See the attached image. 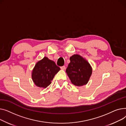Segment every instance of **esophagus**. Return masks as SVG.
<instances>
[{
	"label": "esophagus",
	"instance_id": "obj_1",
	"mask_svg": "<svg viewBox=\"0 0 126 126\" xmlns=\"http://www.w3.org/2000/svg\"><path fill=\"white\" fill-rule=\"evenodd\" d=\"M61 69L63 70H64L65 69V66H61Z\"/></svg>",
	"mask_w": 126,
	"mask_h": 126
}]
</instances>
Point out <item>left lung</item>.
<instances>
[{
    "label": "left lung",
    "instance_id": "obj_1",
    "mask_svg": "<svg viewBox=\"0 0 126 126\" xmlns=\"http://www.w3.org/2000/svg\"><path fill=\"white\" fill-rule=\"evenodd\" d=\"M70 60L65 72L72 83L76 86L86 84L93 72L90 63L79 54H74L70 57Z\"/></svg>",
    "mask_w": 126,
    "mask_h": 126
}]
</instances>
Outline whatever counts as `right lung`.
Returning a JSON list of instances; mask_svg holds the SVG:
<instances>
[{"instance_id":"1","label":"right lung","mask_w":126,"mask_h":126,"mask_svg":"<svg viewBox=\"0 0 126 126\" xmlns=\"http://www.w3.org/2000/svg\"><path fill=\"white\" fill-rule=\"evenodd\" d=\"M61 70L54 62L44 57L35 64L32 73V78L36 86L46 88L53 80L56 74Z\"/></svg>"}]
</instances>
